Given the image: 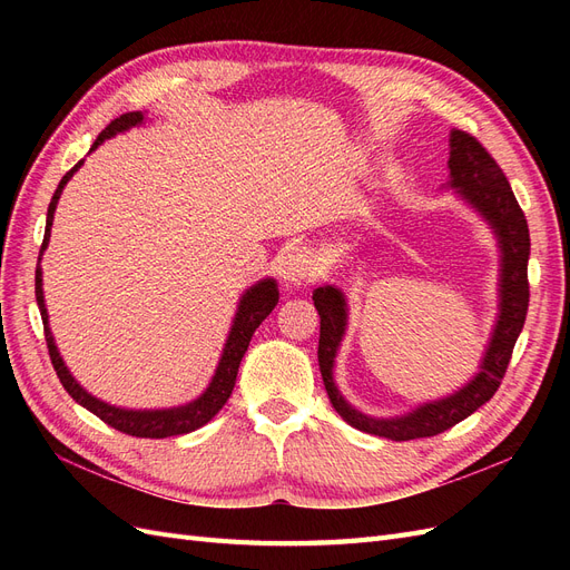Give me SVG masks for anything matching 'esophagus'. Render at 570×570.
I'll return each mask as SVG.
<instances>
[{"instance_id":"1","label":"esophagus","mask_w":570,"mask_h":570,"mask_svg":"<svg viewBox=\"0 0 570 570\" xmlns=\"http://www.w3.org/2000/svg\"><path fill=\"white\" fill-rule=\"evenodd\" d=\"M316 273H318V262H316V256L312 252L297 249V252L287 254L285 264H283V278L289 285L308 283L312 278H316Z\"/></svg>"}]
</instances>
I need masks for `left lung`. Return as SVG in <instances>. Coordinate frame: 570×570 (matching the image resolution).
<instances>
[{"instance_id":"8db88e82","label":"left lung","mask_w":570,"mask_h":570,"mask_svg":"<svg viewBox=\"0 0 570 570\" xmlns=\"http://www.w3.org/2000/svg\"><path fill=\"white\" fill-rule=\"evenodd\" d=\"M446 166H450V183L446 185L454 187L456 195L469 202L490 223L497 235L499 252H502V264H499L502 266L499 268V316L473 381L450 396L416 406L404 416H366V413H361L344 400L333 377L340 342L344 331H347V299L335 285L314 289V306L321 316L318 366L331 404L352 428L394 442L440 435L490 402L497 387L502 385L513 344L523 331L528 314L530 233L525 214L515 202L507 176L490 157V151L473 135L463 130H452L450 135V161H446Z\"/></svg>"}]
</instances>
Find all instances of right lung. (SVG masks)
I'll return each mask as SVG.
<instances>
[{"label":"right lung","mask_w":570,"mask_h":570,"mask_svg":"<svg viewBox=\"0 0 570 570\" xmlns=\"http://www.w3.org/2000/svg\"><path fill=\"white\" fill-rule=\"evenodd\" d=\"M145 120L142 111H128L124 116L114 118L111 124L99 132V137L95 140V145L90 147V151H95L101 142L109 140L116 132H126L132 126H140ZM82 166V161H78L68 174L61 178L59 187L55 197L49 202V209H47V226H45V239H42V247H40V256H38V268H36V299L40 306V316L45 323V340H47V350H49V358H51V366H55L59 381L63 385V390L73 396V400L85 406L88 411H92L97 419L105 421L107 425L120 430V433L132 435V438H151V440H161V438H170V435H185V433H193V430L202 428L209 423L216 413L226 406L228 396L233 394L235 381H237V368H239V361H243L247 347H249V340L254 335V331L262 321L273 312L275 304H278V285H275L273 278L266 281H258L256 285H252L243 299L237 304V314L233 318L230 325V333L226 340V347H223V354L218 358V366L216 373L212 377L209 387H206L197 400H193L189 404L183 406H174V409H120V406H111L107 402L97 400L88 390L80 387V383L71 375V371L66 368L63 358L57 350L55 344V335L49 331V316H47V306H45V292H42V268H40V258L42 252L49 245V235H51V223H55V212H57V204L59 197L63 193L66 183L73 178L76 170Z\"/></svg>","instance_id":"add662e5"}]
</instances>
